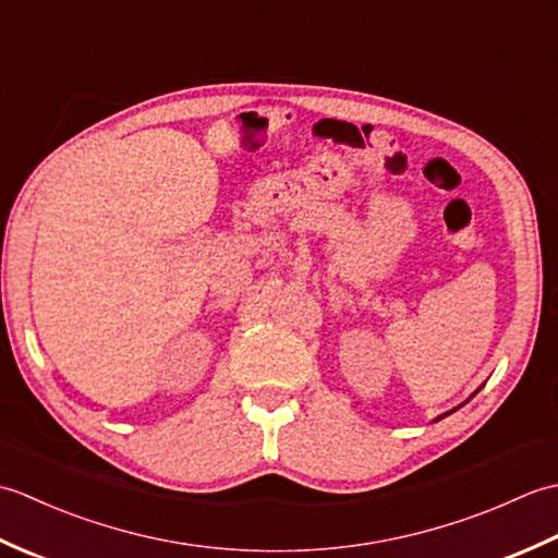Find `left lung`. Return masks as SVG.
I'll return each instance as SVG.
<instances>
[{
  "instance_id": "8db88e82",
  "label": "left lung",
  "mask_w": 558,
  "mask_h": 558,
  "mask_svg": "<svg viewBox=\"0 0 558 558\" xmlns=\"http://www.w3.org/2000/svg\"><path fill=\"white\" fill-rule=\"evenodd\" d=\"M477 390H480V388H477ZM477 390H475V393H472V396H470V398H475V396H477ZM470 398H468V400H470ZM468 400H465V402H468ZM456 410H458V408H456ZM456 410H450V412H456ZM450 412H446V414H441V417H436V420H434V422H438V420H444V417H448V414H450Z\"/></svg>"
}]
</instances>
